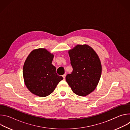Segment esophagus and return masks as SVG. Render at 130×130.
<instances>
[{"mask_svg":"<svg viewBox=\"0 0 130 130\" xmlns=\"http://www.w3.org/2000/svg\"><path fill=\"white\" fill-rule=\"evenodd\" d=\"M62 77H63L64 79H65V77H66V74H64V75H63L62 76Z\"/></svg>","mask_w":130,"mask_h":130,"instance_id":"1","label":"esophagus"}]
</instances>
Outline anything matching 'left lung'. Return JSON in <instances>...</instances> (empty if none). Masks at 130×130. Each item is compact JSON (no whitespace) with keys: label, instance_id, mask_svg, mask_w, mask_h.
I'll return each mask as SVG.
<instances>
[{"label":"left lung","instance_id":"1","mask_svg":"<svg viewBox=\"0 0 130 130\" xmlns=\"http://www.w3.org/2000/svg\"><path fill=\"white\" fill-rule=\"evenodd\" d=\"M73 70L66 76L72 91L80 96L89 94L100 80L102 67L96 52L87 45H78L69 51Z\"/></svg>","mask_w":130,"mask_h":130}]
</instances>
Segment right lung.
<instances>
[{"label":"right lung","mask_w":130,"mask_h":130,"mask_svg":"<svg viewBox=\"0 0 130 130\" xmlns=\"http://www.w3.org/2000/svg\"><path fill=\"white\" fill-rule=\"evenodd\" d=\"M53 59V55L43 48L34 50L28 55L23 72L25 84L32 94L41 97L47 96L63 79L51 64Z\"/></svg>","instance_id":"obj_1"}]
</instances>
